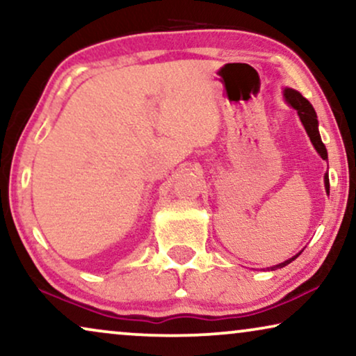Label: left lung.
<instances>
[{"mask_svg": "<svg viewBox=\"0 0 356 356\" xmlns=\"http://www.w3.org/2000/svg\"><path fill=\"white\" fill-rule=\"evenodd\" d=\"M284 97H285L286 104H289L291 108H295L296 113H298L301 123H303L306 133H308L311 143H313V145H314L316 152L321 155V159H323V160H327V149H325L323 140H321V134H319V128H318V126H319L318 115H316L313 105H311L309 102L306 100L298 90L290 89V87H285V89H284ZM324 186H325V193L329 194V175L327 173L324 175ZM298 254H300V252H298ZM298 254L290 257V259H286L284 262H280V264L267 267V269H270V270L282 269V267L290 264L291 261H295L296 257H298Z\"/></svg>", "mask_w": 356, "mask_h": 356, "instance_id": "obj_1", "label": "left lung"}]
</instances>
